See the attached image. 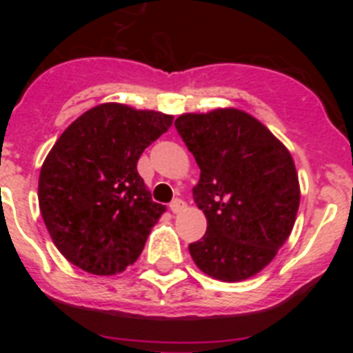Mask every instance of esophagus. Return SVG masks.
<instances>
[{
    "label": "esophagus",
    "instance_id": "esophagus-1",
    "mask_svg": "<svg viewBox=\"0 0 353 353\" xmlns=\"http://www.w3.org/2000/svg\"><path fill=\"white\" fill-rule=\"evenodd\" d=\"M170 208H171V212H173V214H179V212H182L183 208H185V203H183V199L176 198V199H173V201H171Z\"/></svg>",
    "mask_w": 353,
    "mask_h": 353
}]
</instances>
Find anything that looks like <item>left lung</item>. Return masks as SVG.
I'll use <instances>...</instances> for the list:
<instances>
[{
	"instance_id": "8db88e82",
	"label": "left lung",
	"mask_w": 353,
	"mask_h": 353,
	"mask_svg": "<svg viewBox=\"0 0 353 353\" xmlns=\"http://www.w3.org/2000/svg\"><path fill=\"white\" fill-rule=\"evenodd\" d=\"M174 127L201 170L192 196L207 217V233L189 244L192 260L219 281L254 276L295 224L301 189L292 155L240 109L187 113Z\"/></svg>"
}]
</instances>
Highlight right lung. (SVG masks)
<instances>
[{
	"label": "right lung",
	"mask_w": 353,
	"mask_h": 353,
	"mask_svg": "<svg viewBox=\"0 0 353 353\" xmlns=\"http://www.w3.org/2000/svg\"><path fill=\"white\" fill-rule=\"evenodd\" d=\"M171 114L109 102L65 129L40 170L39 205L58 251L79 269L113 276L138 260L166 208L138 173L143 150Z\"/></svg>",
	"instance_id": "add662e5"
}]
</instances>
